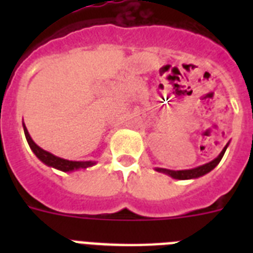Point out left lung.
Listing matches in <instances>:
<instances>
[{
	"instance_id": "left-lung-1",
	"label": "left lung",
	"mask_w": 253,
	"mask_h": 253,
	"mask_svg": "<svg viewBox=\"0 0 253 253\" xmlns=\"http://www.w3.org/2000/svg\"><path fill=\"white\" fill-rule=\"evenodd\" d=\"M226 148H227V146L224 147L223 151L219 154V156H218L216 159H214L212 162L208 163V164H205V166L197 167V168L194 169H188V170H169V169L158 168V170L159 172L167 173V174H169V176L173 177V178H177V180L197 178V177H201V176H204V174H206V173H209L211 169H214L218 164H219V162L222 160V158H223L224 152H226Z\"/></svg>"
}]
</instances>
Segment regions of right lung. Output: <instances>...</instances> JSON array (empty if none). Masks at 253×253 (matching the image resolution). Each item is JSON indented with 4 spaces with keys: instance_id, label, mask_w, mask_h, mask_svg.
Listing matches in <instances>:
<instances>
[{
    "instance_id": "add662e5",
    "label": "right lung",
    "mask_w": 253,
    "mask_h": 253,
    "mask_svg": "<svg viewBox=\"0 0 253 253\" xmlns=\"http://www.w3.org/2000/svg\"><path fill=\"white\" fill-rule=\"evenodd\" d=\"M23 130H25L26 139H27V143H29L30 148L33 150V152L37 155V158L39 160L47 164L49 167H53V168L60 169L63 172H69V170H75V169H80V168H87V167H91L94 163L93 162H71V160H65V159L57 158L55 155L49 154L47 151L42 150L41 147L37 146L34 140L30 136L29 131L26 128V126L23 125Z\"/></svg>"
}]
</instances>
